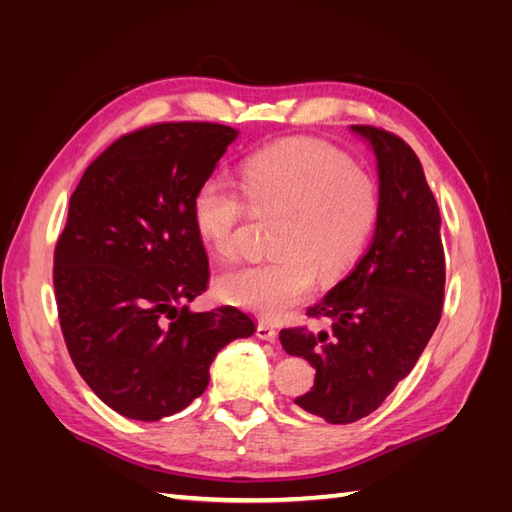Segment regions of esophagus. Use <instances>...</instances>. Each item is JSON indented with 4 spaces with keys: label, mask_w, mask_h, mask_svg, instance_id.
<instances>
[{
    "label": "esophagus",
    "mask_w": 512,
    "mask_h": 512,
    "mask_svg": "<svg viewBox=\"0 0 512 512\" xmlns=\"http://www.w3.org/2000/svg\"><path fill=\"white\" fill-rule=\"evenodd\" d=\"M257 336L262 341H268V343H275L277 341V330L273 328V325L270 323H266V321H262L257 325Z\"/></svg>",
    "instance_id": "34e87169"
}]
</instances>
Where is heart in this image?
Instances as JSON below:
<instances>
[{
	"mask_svg": "<svg viewBox=\"0 0 512 512\" xmlns=\"http://www.w3.org/2000/svg\"><path fill=\"white\" fill-rule=\"evenodd\" d=\"M242 190L206 178L193 195V222L215 255L235 259L249 200L255 211L281 215L275 259L226 270L217 292L233 306L279 319L306 299L317 275L334 281L350 270L378 220V187L341 151L295 138L255 151L242 165Z\"/></svg>",
	"mask_w": 512,
	"mask_h": 512,
	"instance_id": "b5f03b06",
	"label": "heart"
}]
</instances>
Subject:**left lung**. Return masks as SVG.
I'll use <instances>...</instances> for the list:
<instances>
[{
    "instance_id": "1",
    "label": "left lung",
    "mask_w": 512,
    "mask_h": 512,
    "mask_svg": "<svg viewBox=\"0 0 512 512\" xmlns=\"http://www.w3.org/2000/svg\"><path fill=\"white\" fill-rule=\"evenodd\" d=\"M372 147L378 169V220L361 262L308 317L330 332L290 328L279 341L317 369L314 387L295 398L330 424L376 411L418 363L436 332L444 301L440 209L413 149L385 129L352 125Z\"/></svg>"
}]
</instances>
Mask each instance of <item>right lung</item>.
Here are the masks:
<instances>
[{
  "mask_svg": "<svg viewBox=\"0 0 512 512\" xmlns=\"http://www.w3.org/2000/svg\"><path fill=\"white\" fill-rule=\"evenodd\" d=\"M237 129L160 123L121 136L85 169L54 248V295L72 363L107 407L156 422L209 385L215 354L255 321L191 312L209 286L193 195Z\"/></svg>",
  "mask_w": 512,
  "mask_h": 512,
  "instance_id": "add662e5",
  "label": "right lung"
}]
</instances>
